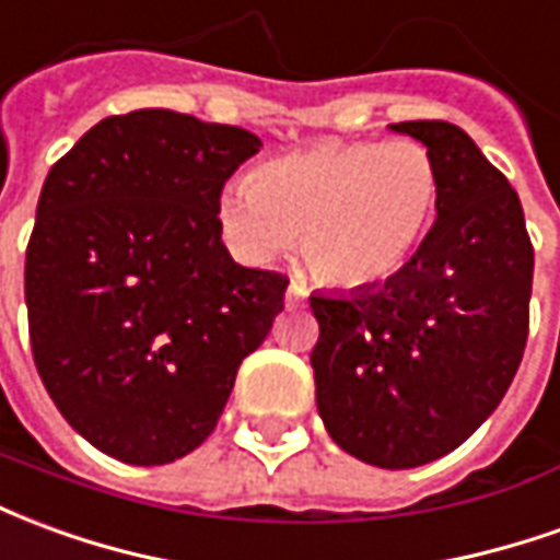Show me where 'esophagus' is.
<instances>
[{
  "label": "esophagus",
  "mask_w": 560,
  "mask_h": 560,
  "mask_svg": "<svg viewBox=\"0 0 560 560\" xmlns=\"http://www.w3.org/2000/svg\"><path fill=\"white\" fill-rule=\"evenodd\" d=\"M304 301H307V287L292 280L287 289V307H304Z\"/></svg>",
  "instance_id": "1"
}]
</instances>
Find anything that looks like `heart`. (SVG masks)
Wrapping results in <instances>:
<instances>
[{"mask_svg":"<svg viewBox=\"0 0 560 560\" xmlns=\"http://www.w3.org/2000/svg\"><path fill=\"white\" fill-rule=\"evenodd\" d=\"M440 205V172L419 141H319L261 162L220 196L225 235L265 261L295 244L337 289H374L407 268Z\"/></svg>","mask_w":560,"mask_h":560,"instance_id":"b5f03b06","label":"heart"}]
</instances>
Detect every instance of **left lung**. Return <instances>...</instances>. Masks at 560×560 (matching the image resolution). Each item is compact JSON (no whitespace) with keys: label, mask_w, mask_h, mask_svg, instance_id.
Masks as SVG:
<instances>
[{"label":"left lung","mask_w":560,"mask_h":560,"mask_svg":"<svg viewBox=\"0 0 560 560\" xmlns=\"http://www.w3.org/2000/svg\"><path fill=\"white\" fill-rule=\"evenodd\" d=\"M388 129L438 162V220L386 283L313 292L311 364L337 446L407 470L462 446L506 395L525 352L534 247L515 189L464 129L443 120Z\"/></svg>","instance_id":"obj_1"}]
</instances>
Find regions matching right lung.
I'll list each match as a JSON object with an SVG mask.
<instances>
[{
    "instance_id": "1",
    "label": "right lung",
    "mask_w": 560,
    "mask_h": 560,
    "mask_svg": "<svg viewBox=\"0 0 560 560\" xmlns=\"http://www.w3.org/2000/svg\"><path fill=\"white\" fill-rule=\"evenodd\" d=\"M247 129L165 108L105 117L50 168L26 247L38 376L83 440L138 467L217 428L289 280L237 265L220 192Z\"/></svg>"
}]
</instances>
